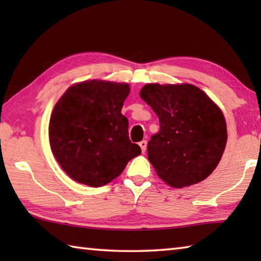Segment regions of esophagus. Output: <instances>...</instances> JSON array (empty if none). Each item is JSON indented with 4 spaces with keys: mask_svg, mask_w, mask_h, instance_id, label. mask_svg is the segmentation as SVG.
Masks as SVG:
<instances>
[{
    "mask_svg": "<svg viewBox=\"0 0 261 261\" xmlns=\"http://www.w3.org/2000/svg\"><path fill=\"white\" fill-rule=\"evenodd\" d=\"M139 146H140V148H141V151H142V152H146V150H147V141H146V140L140 141V142H139Z\"/></svg>",
    "mask_w": 261,
    "mask_h": 261,
    "instance_id": "esophagus-1",
    "label": "esophagus"
}]
</instances>
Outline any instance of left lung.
Returning <instances> with one entry per match:
<instances>
[{"label": "left lung", "instance_id": "8db88e82", "mask_svg": "<svg viewBox=\"0 0 261 261\" xmlns=\"http://www.w3.org/2000/svg\"><path fill=\"white\" fill-rule=\"evenodd\" d=\"M140 97L157 114L160 130L148 142V159L166 184L187 187L219 165L228 140L223 112L195 85L150 83Z\"/></svg>", "mask_w": 261, "mask_h": 261}]
</instances>
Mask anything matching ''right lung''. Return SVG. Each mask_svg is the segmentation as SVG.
<instances>
[{
  "instance_id": "1",
  "label": "right lung",
  "mask_w": 261,
  "mask_h": 261,
  "mask_svg": "<svg viewBox=\"0 0 261 261\" xmlns=\"http://www.w3.org/2000/svg\"><path fill=\"white\" fill-rule=\"evenodd\" d=\"M130 93L127 83L92 80L69 86L49 121V145L71 179L101 187L115 179L141 153L127 134L121 113Z\"/></svg>"
}]
</instances>
